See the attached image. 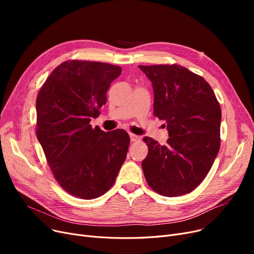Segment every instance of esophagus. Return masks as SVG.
Here are the masks:
<instances>
[{
	"label": "esophagus",
	"instance_id": "esophagus-1",
	"mask_svg": "<svg viewBox=\"0 0 254 254\" xmlns=\"http://www.w3.org/2000/svg\"><path fill=\"white\" fill-rule=\"evenodd\" d=\"M129 138H130V141H131V142H138V141L141 140V138H140L139 136H136V135H134V134H130V135H129Z\"/></svg>",
	"mask_w": 254,
	"mask_h": 254
}]
</instances>
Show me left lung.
I'll list each match as a JSON object with an SVG mask.
<instances>
[{"mask_svg": "<svg viewBox=\"0 0 254 254\" xmlns=\"http://www.w3.org/2000/svg\"><path fill=\"white\" fill-rule=\"evenodd\" d=\"M152 82L153 114L167 123L169 139L145 138L142 162L150 188L165 196L191 192L209 173L220 148L221 110L210 84L179 64L139 65Z\"/></svg>", "mask_w": 254, "mask_h": 254, "instance_id": "obj_1", "label": "left lung"}]
</instances>
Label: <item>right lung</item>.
I'll list each match as a JSON object with an SVG mask.
<instances>
[{
  "mask_svg": "<svg viewBox=\"0 0 254 254\" xmlns=\"http://www.w3.org/2000/svg\"><path fill=\"white\" fill-rule=\"evenodd\" d=\"M120 73V66L107 63L66 61L38 92L37 138L53 176L73 196L92 199L108 191L126 161L127 132L89 125Z\"/></svg>",
  "mask_w": 254,
  "mask_h": 254,
  "instance_id": "right-lung-1",
  "label": "right lung"
}]
</instances>
